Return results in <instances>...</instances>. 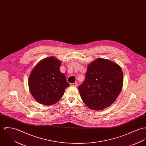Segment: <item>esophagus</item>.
Instances as JSON below:
<instances>
[{
  "mask_svg": "<svg viewBox=\"0 0 146 146\" xmlns=\"http://www.w3.org/2000/svg\"><path fill=\"white\" fill-rule=\"evenodd\" d=\"M70 86H74V87H76V86H77V84L76 83H70Z\"/></svg>",
  "mask_w": 146,
  "mask_h": 146,
  "instance_id": "esophagus-1",
  "label": "esophagus"
}]
</instances>
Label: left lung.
I'll use <instances>...</instances> for the list:
<instances>
[{
	"instance_id": "1",
	"label": "left lung",
	"mask_w": 146,
	"mask_h": 146,
	"mask_svg": "<svg viewBox=\"0 0 146 146\" xmlns=\"http://www.w3.org/2000/svg\"><path fill=\"white\" fill-rule=\"evenodd\" d=\"M123 84L121 67L108 59L98 58L88 65L85 80L78 88L81 98L90 109L101 110L116 100Z\"/></svg>"
}]
</instances>
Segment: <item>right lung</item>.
Returning <instances> with one entry per match:
<instances>
[{"label":"right lung","mask_w":146,"mask_h":146,"mask_svg":"<svg viewBox=\"0 0 146 146\" xmlns=\"http://www.w3.org/2000/svg\"><path fill=\"white\" fill-rule=\"evenodd\" d=\"M61 62L54 57L46 58L33 68L29 78V86L34 98L39 103L51 105L63 96L69 86L64 74L60 72Z\"/></svg>","instance_id":"add662e5"}]
</instances>
